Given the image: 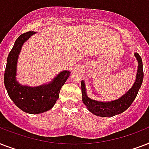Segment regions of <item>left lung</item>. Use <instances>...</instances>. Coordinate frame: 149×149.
Listing matches in <instances>:
<instances>
[{"instance_id": "1", "label": "left lung", "mask_w": 149, "mask_h": 149, "mask_svg": "<svg viewBox=\"0 0 149 149\" xmlns=\"http://www.w3.org/2000/svg\"><path fill=\"white\" fill-rule=\"evenodd\" d=\"M134 56L138 61V70H137L134 83L132 87L118 99L111 101H100V100L91 99L89 97L86 93L85 82L84 80H82L81 89L82 96H83L82 100L90 112L99 117L109 118L123 113L131 106V104L134 101L139 93V89L141 88L144 77L143 68H142L143 65H142L141 56L137 52H134Z\"/></svg>"}]
</instances>
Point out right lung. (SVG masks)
I'll use <instances>...</instances> for the list:
<instances>
[{
    "label": "right lung",
    "instance_id": "1",
    "mask_svg": "<svg viewBox=\"0 0 149 149\" xmlns=\"http://www.w3.org/2000/svg\"><path fill=\"white\" fill-rule=\"evenodd\" d=\"M36 32L29 31L21 35L7 58L4 72V86L8 96L16 106L25 113L37 114L49 111L59 97V92L64 85L70 71L63 70L48 84L40 86H30L20 84L17 80V65L19 54L24 43Z\"/></svg>",
    "mask_w": 149,
    "mask_h": 149
}]
</instances>
